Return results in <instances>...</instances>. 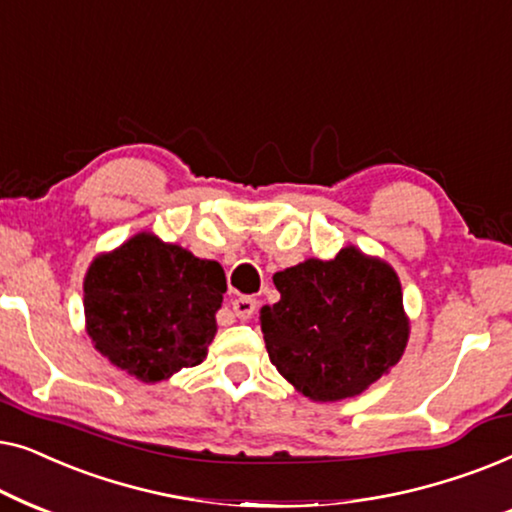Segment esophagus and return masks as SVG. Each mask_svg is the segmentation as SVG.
I'll return each instance as SVG.
<instances>
[{
    "label": "esophagus",
    "mask_w": 512,
    "mask_h": 512,
    "mask_svg": "<svg viewBox=\"0 0 512 512\" xmlns=\"http://www.w3.org/2000/svg\"><path fill=\"white\" fill-rule=\"evenodd\" d=\"M233 312H235V317L242 319V321L251 319V317H254V312H256V300L251 296L235 298L233 300Z\"/></svg>",
    "instance_id": "obj_1"
}]
</instances>
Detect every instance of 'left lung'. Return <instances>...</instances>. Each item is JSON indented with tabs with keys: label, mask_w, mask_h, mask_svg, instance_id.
Here are the masks:
<instances>
[{
	"label": "left lung",
	"mask_w": 512,
	"mask_h": 512,
	"mask_svg": "<svg viewBox=\"0 0 512 512\" xmlns=\"http://www.w3.org/2000/svg\"><path fill=\"white\" fill-rule=\"evenodd\" d=\"M279 300L261 307L272 366L317 403L359 396L401 361L410 319L396 270L354 244L331 261L275 272Z\"/></svg>",
	"instance_id": "8db88e82"
}]
</instances>
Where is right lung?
<instances>
[{
	"label": "right lung",
	"instance_id": "right-lung-1",
	"mask_svg": "<svg viewBox=\"0 0 512 512\" xmlns=\"http://www.w3.org/2000/svg\"><path fill=\"white\" fill-rule=\"evenodd\" d=\"M226 293L221 263L142 230L83 279L86 333L116 368L156 384L205 361Z\"/></svg>",
	"mask_w": 512,
	"mask_h": 512
}]
</instances>
